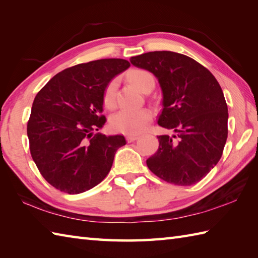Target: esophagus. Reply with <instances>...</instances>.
I'll return each mask as SVG.
<instances>
[{
	"label": "esophagus",
	"instance_id": "obj_1",
	"mask_svg": "<svg viewBox=\"0 0 258 258\" xmlns=\"http://www.w3.org/2000/svg\"><path fill=\"white\" fill-rule=\"evenodd\" d=\"M139 139V135H127L126 136V141L128 142V143H131V142H134Z\"/></svg>",
	"mask_w": 258,
	"mask_h": 258
}]
</instances>
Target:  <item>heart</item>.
<instances>
[{
    "instance_id": "b5f03b06",
    "label": "heart",
    "mask_w": 258,
    "mask_h": 258,
    "mask_svg": "<svg viewBox=\"0 0 258 258\" xmlns=\"http://www.w3.org/2000/svg\"><path fill=\"white\" fill-rule=\"evenodd\" d=\"M128 80L142 92H145L150 87H154L155 81L149 71L143 69H134L127 74ZM116 89L117 81L108 82L103 94V103L107 108H113L116 105ZM152 119V112L149 108L140 109H120L114 114L111 118V127L115 132L123 134H138L144 130L147 123Z\"/></svg>"
}]
</instances>
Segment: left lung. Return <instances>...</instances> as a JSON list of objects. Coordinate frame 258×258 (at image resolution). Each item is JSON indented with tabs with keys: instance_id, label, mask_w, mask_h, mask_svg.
<instances>
[{
	"instance_id": "obj_1",
	"label": "left lung",
	"mask_w": 258,
	"mask_h": 258,
	"mask_svg": "<svg viewBox=\"0 0 258 258\" xmlns=\"http://www.w3.org/2000/svg\"><path fill=\"white\" fill-rule=\"evenodd\" d=\"M134 67L154 74L163 92L158 125L174 135H158V150L147 167L167 183L190 186L221 160L225 146L227 104L214 75L184 54L155 51L131 57Z\"/></svg>"
}]
</instances>
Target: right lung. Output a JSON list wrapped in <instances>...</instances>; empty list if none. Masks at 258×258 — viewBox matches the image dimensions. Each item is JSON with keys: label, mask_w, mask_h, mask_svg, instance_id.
I'll use <instances>...</instances> for the list:
<instances>
[{"label": "right lung", "mask_w": 258, "mask_h": 258, "mask_svg": "<svg viewBox=\"0 0 258 258\" xmlns=\"http://www.w3.org/2000/svg\"><path fill=\"white\" fill-rule=\"evenodd\" d=\"M122 58H103L65 69L37 93L27 122L33 161L53 187L80 194L100 184L123 135H93L105 124L103 94L109 81L130 68Z\"/></svg>", "instance_id": "obj_1"}]
</instances>
